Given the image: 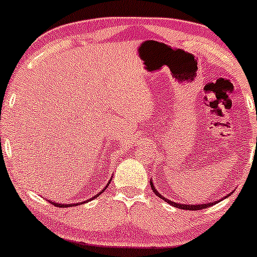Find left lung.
<instances>
[{
    "label": "left lung",
    "instance_id": "left-lung-1",
    "mask_svg": "<svg viewBox=\"0 0 257 257\" xmlns=\"http://www.w3.org/2000/svg\"><path fill=\"white\" fill-rule=\"evenodd\" d=\"M150 184H151V188H152V191L153 192L156 193V196H158L159 198H162L163 200H166L167 203H169L170 205H174V206H176V208H180V209H184V210H200V209H205V208H209V206H211V205H214V204H216V203H219L220 200H217V202H213V203H208V204H199V205H190V204H180V203H175V202H172V200H169V199H167L166 197H163V196H161V193L158 192L157 190H156L155 188V186H153V182L152 181H150ZM229 194H227L226 197H228ZM226 197H223V198H226Z\"/></svg>",
    "mask_w": 257,
    "mask_h": 257
}]
</instances>
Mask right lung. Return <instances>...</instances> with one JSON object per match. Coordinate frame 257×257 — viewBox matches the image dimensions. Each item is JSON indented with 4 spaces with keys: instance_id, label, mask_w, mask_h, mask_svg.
<instances>
[{
    "instance_id": "add662e5",
    "label": "right lung",
    "mask_w": 257,
    "mask_h": 257,
    "mask_svg": "<svg viewBox=\"0 0 257 257\" xmlns=\"http://www.w3.org/2000/svg\"><path fill=\"white\" fill-rule=\"evenodd\" d=\"M112 179V178H111ZM108 182H111V180H110V181H108ZM107 186H108V184L107 185H106L105 186V188H104V190H102L101 191V192H100V193H98V194H96V196H94L93 197V198H90V199H88V200H91V199H94V198H95V197H99L100 196V194H101L102 192H104V191L106 190V187H107ZM88 200H87V202H88ZM84 203V202H83ZM52 204H54L55 206H60V208H67V206H70V205H72V206H75V205H78V204H82V203H76V204H59V203H55V202H52Z\"/></svg>"
}]
</instances>
